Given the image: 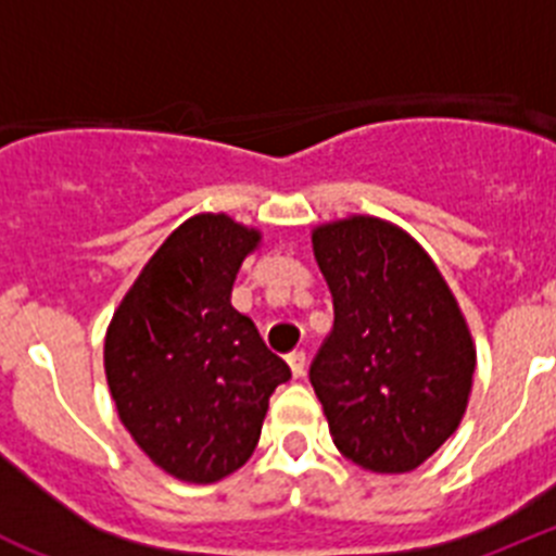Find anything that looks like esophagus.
<instances>
[{
  "instance_id": "1",
  "label": "esophagus",
  "mask_w": 556,
  "mask_h": 556,
  "mask_svg": "<svg viewBox=\"0 0 556 556\" xmlns=\"http://www.w3.org/2000/svg\"><path fill=\"white\" fill-rule=\"evenodd\" d=\"M287 365H289V370H292L294 378H301L303 372H306V353H303V351H292L287 356Z\"/></svg>"
}]
</instances>
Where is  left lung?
I'll return each mask as SVG.
<instances>
[{
    "label": "left lung",
    "mask_w": 556,
    "mask_h": 556,
    "mask_svg": "<svg viewBox=\"0 0 556 556\" xmlns=\"http://www.w3.org/2000/svg\"><path fill=\"white\" fill-rule=\"evenodd\" d=\"M333 328L312 358L339 454L372 473H409L459 426L476 351L454 294L395 225L353 217L314 230Z\"/></svg>",
    "instance_id": "left-lung-1"
}]
</instances>
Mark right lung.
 <instances>
[{
	"instance_id": "1",
	"label": "right lung",
	"mask_w": 556,
	"mask_h": 556,
	"mask_svg": "<svg viewBox=\"0 0 556 556\" xmlns=\"http://www.w3.org/2000/svg\"><path fill=\"white\" fill-rule=\"evenodd\" d=\"M258 233L225 214L180 225L113 314L105 376L119 420L159 468L208 484L242 468L275 387L292 378L230 306Z\"/></svg>"
}]
</instances>
